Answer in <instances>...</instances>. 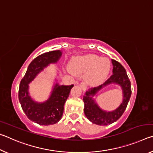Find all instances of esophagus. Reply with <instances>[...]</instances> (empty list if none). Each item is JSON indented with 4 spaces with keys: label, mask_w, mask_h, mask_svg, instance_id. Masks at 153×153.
I'll list each match as a JSON object with an SVG mask.
<instances>
[{
    "label": "esophagus",
    "mask_w": 153,
    "mask_h": 153,
    "mask_svg": "<svg viewBox=\"0 0 153 153\" xmlns=\"http://www.w3.org/2000/svg\"><path fill=\"white\" fill-rule=\"evenodd\" d=\"M80 86L82 87V90H84V91H85V90H86L87 85H86V83H85L84 82H82L80 83Z\"/></svg>",
    "instance_id": "1"
}]
</instances>
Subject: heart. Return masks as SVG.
<instances>
[{"label":"heart","instance_id":"1","mask_svg":"<svg viewBox=\"0 0 153 153\" xmlns=\"http://www.w3.org/2000/svg\"><path fill=\"white\" fill-rule=\"evenodd\" d=\"M71 71L74 74L86 73L89 82L92 84H98L104 81L110 71V61L107 58H100L94 55H86L74 59L70 65Z\"/></svg>","mask_w":153,"mask_h":153}]
</instances>
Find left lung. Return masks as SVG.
<instances>
[{
	"label": "left lung",
	"mask_w": 153,
	"mask_h": 153,
	"mask_svg": "<svg viewBox=\"0 0 153 153\" xmlns=\"http://www.w3.org/2000/svg\"><path fill=\"white\" fill-rule=\"evenodd\" d=\"M113 66V74L103 84L98 87L89 89L84 96V113L86 117L93 123L99 126H107L113 123L120 119L128 106L131 94V83L127 75L126 71L120 62L112 59ZM116 82L123 88L124 100L123 103L117 110L112 112H106L100 109L92 100L93 96L98 90L109 83Z\"/></svg>",
	"instance_id": "1"
}]
</instances>
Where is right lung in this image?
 <instances>
[{
  "label": "right lung",
  "mask_w": 153,
  "mask_h": 153,
  "mask_svg": "<svg viewBox=\"0 0 153 153\" xmlns=\"http://www.w3.org/2000/svg\"><path fill=\"white\" fill-rule=\"evenodd\" d=\"M61 56V52L53 51L38 56L31 62L25 76L21 80L19 88V100L23 111L29 120L41 126L56 123L63 116L64 105L74 84L69 86L56 84L47 101L38 104L28 95V84L44 67L51 63H56Z\"/></svg>",
  "instance_id": "1"
}]
</instances>
